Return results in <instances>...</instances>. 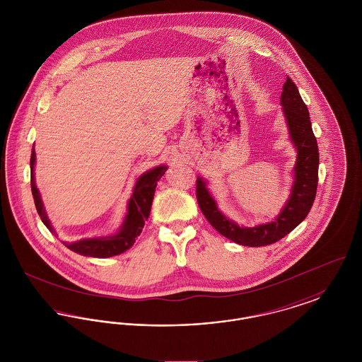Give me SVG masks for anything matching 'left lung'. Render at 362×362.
Returning <instances> with one entry per match:
<instances>
[{
  "label": "left lung",
  "mask_w": 362,
  "mask_h": 362,
  "mask_svg": "<svg viewBox=\"0 0 362 362\" xmlns=\"http://www.w3.org/2000/svg\"><path fill=\"white\" fill-rule=\"evenodd\" d=\"M281 105L288 124L289 137L297 152L293 167L291 194L273 221L255 226H243L228 218L207 189V182L197 177V199L210 225L229 240L247 247L269 245L285 238L308 216L316 197L319 149L312 132L310 112L300 92L289 77L282 86Z\"/></svg>",
  "instance_id": "8db88e82"
}]
</instances>
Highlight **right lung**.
Returning a JSON list of instances; mask_svg holds the SVG:
<instances>
[{"label":"right lung","instance_id":"obj_1","mask_svg":"<svg viewBox=\"0 0 362 362\" xmlns=\"http://www.w3.org/2000/svg\"><path fill=\"white\" fill-rule=\"evenodd\" d=\"M35 161H36V155H35V148H33L30 165H31V189H33V195H34L35 206H36L42 223L49 228L50 232L55 233L52 221L47 217L40 192L36 187L34 173ZM167 168H168L167 165H158L156 168L142 173L138 177L136 186L133 189V194L127 202L126 216L115 235L81 239V240L73 241V243L65 241L64 244L73 252H77L84 257H92V258H110V257H115V255H119L122 252L127 251L136 243L138 236L141 235L145 221L148 220V217L151 214V207L153 202L157 182L165 173Z\"/></svg>","mask_w":362,"mask_h":362}]
</instances>
